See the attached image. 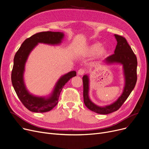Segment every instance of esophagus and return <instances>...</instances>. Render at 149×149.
Instances as JSON below:
<instances>
[{"label": "esophagus", "mask_w": 149, "mask_h": 149, "mask_svg": "<svg viewBox=\"0 0 149 149\" xmlns=\"http://www.w3.org/2000/svg\"><path fill=\"white\" fill-rule=\"evenodd\" d=\"M84 70L83 69H80L77 72L78 75H82L84 74Z\"/></svg>", "instance_id": "1"}]
</instances>
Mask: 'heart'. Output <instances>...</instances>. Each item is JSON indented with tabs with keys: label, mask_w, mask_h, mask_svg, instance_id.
I'll list each match as a JSON object with an SVG mask.
<instances>
[{
	"label": "heart",
	"mask_w": 149,
	"mask_h": 149,
	"mask_svg": "<svg viewBox=\"0 0 149 149\" xmlns=\"http://www.w3.org/2000/svg\"><path fill=\"white\" fill-rule=\"evenodd\" d=\"M103 45L100 43H93L90 45L86 48L87 52L90 55H95L98 53L99 57H104L109 54V50L107 48H102Z\"/></svg>",
	"instance_id": "1"
}]
</instances>
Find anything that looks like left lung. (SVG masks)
<instances>
[{"mask_svg":"<svg viewBox=\"0 0 149 149\" xmlns=\"http://www.w3.org/2000/svg\"><path fill=\"white\" fill-rule=\"evenodd\" d=\"M114 36L117 42L114 54L107 57L103 63L107 65L119 64L123 66L124 86L121 95L111 104L104 106H98L92 102L89 95V75L85 74L83 77V99L85 106L91 111L102 115H107L118 110L134 90L137 80V58L136 56L126 38L116 34H115Z\"/></svg>","mask_w":149,"mask_h":149,"instance_id":"obj_1","label":"left lung"}]
</instances>
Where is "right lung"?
Wrapping results in <instances>:
<instances>
[{
	"mask_svg": "<svg viewBox=\"0 0 149 149\" xmlns=\"http://www.w3.org/2000/svg\"><path fill=\"white\" fill-rule=\"evenodd\" d=\"M64 36V33L61 32L46 31L36 33L26 39L15 54L11 73L13 86L21 102L31 112L43 113L52 110L57 104L60 93L65 84L71 78L76 76L75 70L62 75L54 86L49 95L46 97L33 95L28 91L25 84V67L31 51L38 43L59 45L63 40Z\"/></svg>",
	"mask_w": 149,
	"mask_h": 149,
	"instance_id": "add662e5",
	"label": "right lung"
}]
</instances>
